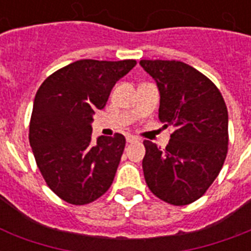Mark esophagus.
<instances>
[{
  "label": "esophagus",
  "mask_w": 251,
  "mask_h": 251,
  "mask_svg": "<svg viewBox=\"0 0 251 251\" xmlns=\"http://www.w3.org/2000/svg\"><path fill=\"white\" fill-rule=\"evenodd\" d=\"M126 142H127V143H134V142H138V138L129 134V135H126Z\"/></svg>",
  "instance_id": "34e87169"
}]
</instances>
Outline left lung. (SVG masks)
Masks as SVG:
<instances>
[{"label": "left lung", "instance_id": "left-lung-1", "mask_svg": "<svg viewBox=\"0 0 251 251\" xmlns=\"http://www.w3.org/2000/svg\"><path fill=\"white\" fill-rule=\"evenodd\" d=\"M160 92L159 120L175 131L165 150L145 141L146 183L173 206L199 199L222 171L228 152V110L206 75L181 61L142 60Z\"/></svg>", "mask_w": 251, "mask_h": 251}]
</instances>
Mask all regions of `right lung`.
Wrapping results in <instances>:
<instances>
[{"mask_svg":"<svg viewBox=\"0 0 251 251\" xmlns=\"http://www.w3.org/2000/svg\"><path fill=\"white\" fill-rule=\"evenodd\" d=\"M135 65V60L75 61L49 75L37 90L29 145L47 185L65 202H94L113 182L125 137L116 133L94 142L91 122L116 82Z\"/></svg>","mask_w":251,"mask_h":251,"instance_id":"obj_1","label":"right lung"}]
</instances>
